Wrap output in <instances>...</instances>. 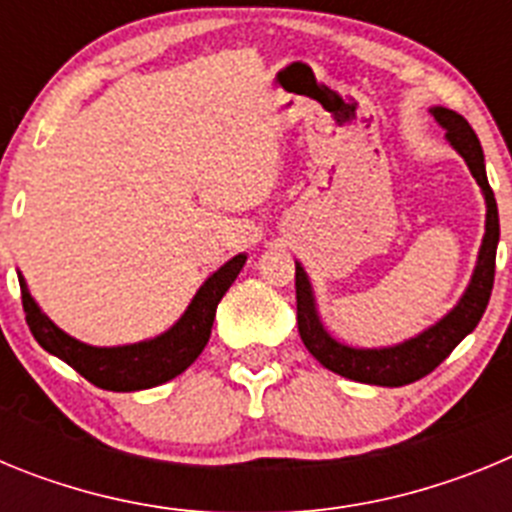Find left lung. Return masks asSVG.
<instances>
[{"mask_svg": "<svg viewBox=\"0 0 512 512\" xmlns=\"http://www.w3.org/2000/svg\"><path fill=\"white\" fill-rule=\"evenodd\" d=\"M433 117L446 128V138L451 146L464 156L469 171L477 179V184L485 192L487 202V225L485 241L479 248V261L474 269V277L469 289L464 292L459 305L433 328L420 333L418 338L400 343L392 348H351L333 341L320 325L318 312H315V300L307 282V274L300 264L295 271V289H297V328L300 338L315 359L346 379L364 384H379V387H402V384L418 382L420 377L431 374L446 356L469 336L487 310V302L495 284V253L497 241H500V217H497V202L492 194L490 182H487L485 156L479 146L472 125L454 110L446 107H433Z\"/></svg>", "mask_w": 512, "mask_h": 512, "instance_id": "left-lung-1", "label": "left lung"}]
</instances>
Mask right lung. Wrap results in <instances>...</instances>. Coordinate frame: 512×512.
Listing matches in <instances>:
<instances>
[{
    "label": "right lung",
    "instance_id": "right-lung-1",
    "mask_svg": "<svg viewBox=\"0 0 512 512\" xmlns=\"http://www.w3.org/2000/svg\"><path fill=\"white\" fill-rule=\"evenodd\" d=\"M243 264H246V256L238 253L235 259L220 266L202 284L200 292L194 295L192 305L187 307V312H184L182 320L174 328L166 330L164 336L153 338V341L133 343V346L97 348L66 336L61 328H56L40 312V307L35 305V300L27 292L25 279L20 277L22 310H25V320L30 325V333L35 336V341L48 354L58 356L69 366H74L76 372L87 382H92L94 387H102V390L110 392L148 390V387L164 384L174 379L176 374H182L202 354V348L210 341L217 302L223 300L230 284L241 274Z\"/></svg>",
    "mask_w": 512,
    "mask_h": 512
}]
</instances>
